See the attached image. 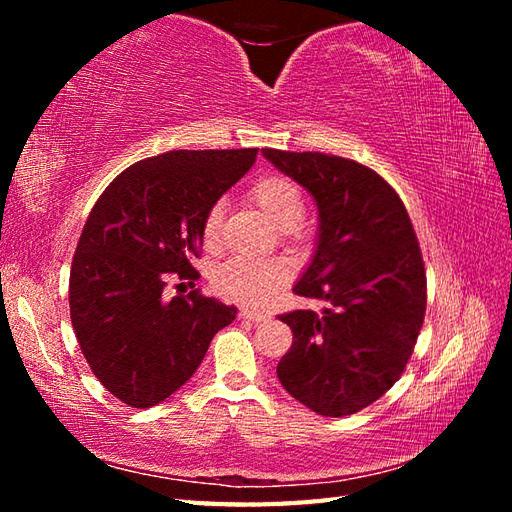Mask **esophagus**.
<instances>
[{"instance_id":"1","label":"esophagus","mask_w":512,"mask_h":512,"mask_svg":"<svg viewBox=\"0 0 512 512\" xmlns=\"http://www.w3.org/2000/svg\"><path fill=\"white\" fill-rule=\"evenodd\" d=\"M242 317L250 319V321H266L268 314L262 312V310H255V308H244L242 310Z\"/></svg>"}]
</instances>
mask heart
<instances>
[{"mask_svg":"<svg viewBox=\"0 0 512 512\" xmlns=\"http://www.w3.org/2000/svg\"><path fill=\"white\" fill-rule=\"evenodd\" d=\"M250 198L275 226L286 233L297 231L303 215V195L292 180L284 176H264L250 187ZM204 248L217 250L222 244V204H213L202 222ZM288 281V266L279 259H228L213 273V286L222 297L264 306L273 301Z\"/></svg>","mask_w":512,"mask_h":512,"instance_id":"1","label":"heart"}]
</instances>
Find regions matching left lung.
I'll list each match as a JSON object with an SVG mask.
<instances>
[{"label":"left lung","mask_w":512,"mask_h":512,"mask_svg":"<svg viewBox=\"0 0 512 512\" xmlns=\"http://www.w3.org/2000/svg\"><path fill=\"white\" fill-rule=\"evenodd\" d=\"M262 154L317 202V250L292 292L328 301L281 314L292 345L277 376L319 416H350L394 387L418 341L427 275L416 233L374 169L319 151Z\"/></svg>","instance_id":"left-lung-1"}]
</instances>
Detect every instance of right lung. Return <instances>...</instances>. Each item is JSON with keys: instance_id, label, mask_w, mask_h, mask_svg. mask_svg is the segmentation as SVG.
<instances>
[{"instance_id": "add662e5", "label": "right lung", "mask_w": 512, "mask_h": 512, "mask_svg": "<svg viewBox=\"0 0 512 512\" xmlns=\"http://www.w3.org/2000/svg\"><path fill=\"white\" fill-rule=\"evenodd\" d=\"M257 149L167 151L127 167L90 211L70 270V317L94 376L136 409L154 407L200 367L235 319L198 290L165 297L167 277L195 279L206 211L253 167Z\"/></svg>"}]
</instances>
